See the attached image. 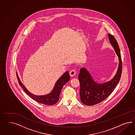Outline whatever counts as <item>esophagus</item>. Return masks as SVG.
I'll list each match as a JSON object with an SVG mask.
<instances>
[{"label": "esophagus", "mask_w": 135, "mask_h": 135, "mask_svg": "<svg viewBox=\"0 0 135 135\" xmlns=\"http://www.w3.org/2000/svg\"><path fill=\"white\" fill-rule=\"evenodd\" d=\"M70 75L71 76L73 77L74 76H75L76 75V71L74 69L71 70L70 71Z\"/></svg>", "instance_id": "34e87169"}]
</instances>
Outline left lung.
Wrapping results in <instances>:
<instances>
[{
  "label": "left lung",
  "mask_w": 135,
  "mask_h": 135,
  "mask_svg": "<svg viewBox=\"0 0 135 135\" xmlns=\"http://www.w3.org/2000/svg\"><path fill=\"white\" fill-rule=\"evenodd\" d=\"M108 35L110 42L118 56V68L114 77L111 81L102 84L95 82L85 68L81 69L79 75L80 98L82 103L86 105H94L105 99L112 93L121 78L122 63L120 50L114 37L110 33Z\"/></svg>",
  "instance_id": "obj_1"
}]
</instances>
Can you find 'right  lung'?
<instances>
[{
    "label": "right lung",
    "mask_w": 135,
    "mask_h": 135,
    "mask_svg": "<svg viewBox=\"0 0 135 135\" xmlns=\"http://www.w3.org/2000/svg\"><path fill=\"white\" fill-rule=\"evenodd\" d=\"M17 77L19 85L23 89L26 93L37 102L47 105H52L58 101L62 88L66 83L70 80L69 74L68 71L66 72L56 82L53 90L49 94L44 95H37L31 93L24 85L21 82L20 80L16 74Z\"/></svg>",
    "instance_id": "1"
}]
</instances>
